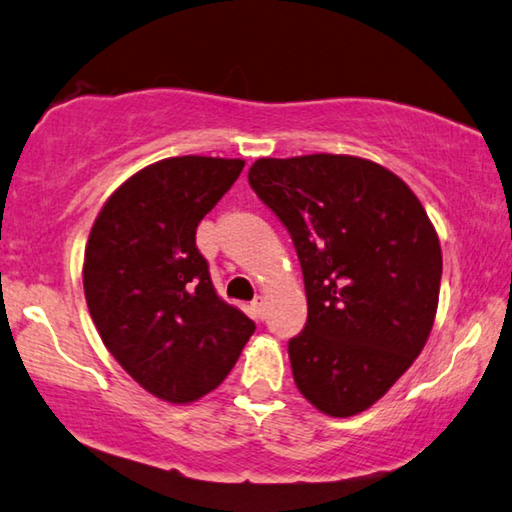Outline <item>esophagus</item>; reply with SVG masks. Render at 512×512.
Segmentation results:
<instances>
[{"label": "esophagus", "mask_w": 512, "mask_h": 512, "mask_svg": "<svg viewBox=\"0 0 512 512\" xmlns=\"http://www.w3.org/2000/svg\"><path fill=\"white\" fill-rule=\"evenodd\" d=\"M250 309H253L255 318H264V311H266V298L264 296H257L253 300V305H250Z\"/></svg>", "instance_id": "34e87169"}]
</instances>
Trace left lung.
Segmentation results:
<instances>
[{
	"instance_id": "obj_1",
	"label": "left lung",
	"mask_w": 512,
	"mask_h": 512,
	"mask_svg": "<svg viewBox=\"0 0 512 512\" xmlns=\"http://www.w3.org/2000/svg\"><path fill=\"white\" fill-rule=\"evenodd\" d=\"M248 183L287 225L305 277L307 325L289 341L298 391L332 418L370 409L431 334L436 228L400 176L357 155L262 158Z\"/></svg>"
}]
</instances>
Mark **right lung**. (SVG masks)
Returning <instances> with one entry per match:
<instances>
[{"label":"right lung","instance_id":"obj_1","mask_svg":"<svg viewBox=\"0 0 512 512\" xmlns=\"http://www.w3.org/2000/svg\"><path fill=\"white\" fill-rule=\"evenodd\" d=\"M244 164L205 155L153 162L112 192L90 230V316L119 366L164 402L214 391L255 332L244 311L216 296L196 248L198 223Z\"/></svg>","mask_w":512,"mask_h":512}]
</instances>
